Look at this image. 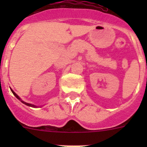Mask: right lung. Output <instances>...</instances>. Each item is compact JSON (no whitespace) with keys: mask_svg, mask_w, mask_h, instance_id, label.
<instances>
[{"mask_svg":"<svg viewBox=\"0 0 147 147\" xmlns=\"http://www.w3.org/2000/svg\"><path fill=\"white\" fill-rule=\"evenodd\" d=\"M10 89H11V88H10ZM11 92H12V93H13V94H14V96H15V97H16V98H18V99H19V100H20V102H22V103H23V104H24V105H27V106H29V107H37V106H36V105H32V104H29V103H27V102H23V100H22V99H21V98H20V97L18 96V95H17V94H16V93H15V92L13 91V90H12V89H11Z\"/></svg>","mask_w":147,"mask_h":147,"instance_id":"1","label":"right lung"}]
</instances>
